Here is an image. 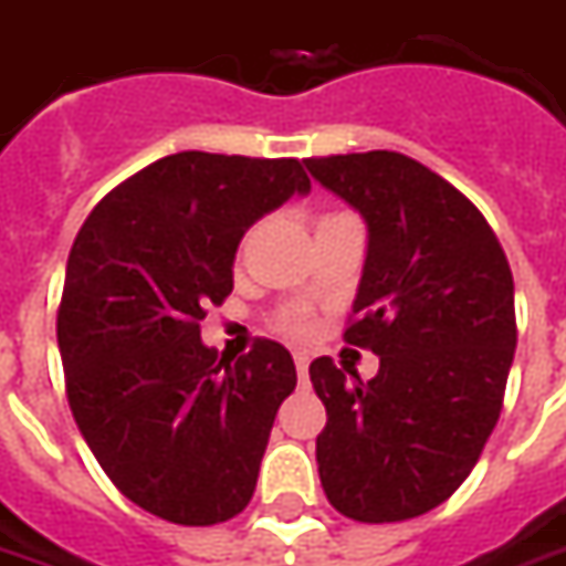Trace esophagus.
I'll list each match as a JSON object with an SVG mask.
<instances>
[{"label": "esophagus", "mask_w": 566, "mask_h": 566, "mask_svg": "<svg viewBox=\"0 0 566 566\" xmlns=\"http://www.w3.org/2000/svg\"><path fill=\"white\" fill-rule=\"evenodd\" d=\"M294 365H297L300 378H306V371H310V356H306V353H294Z\"/></svg>", "instance_id": "obj_1"}]
</instances>
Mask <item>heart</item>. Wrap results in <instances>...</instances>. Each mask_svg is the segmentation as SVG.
Instances as JSON below:
<instances>
[{
    "instance_id": "obj_1",
    "label": "heart",
    "mask_w": 566,
    "mask_h": 566,
    "mask_svg": "<svg viewBox=\"0 0 566 566\" xmlns=\"http://www.w3.org/2000/svg\"><path fill=\"white\" fill-rule=\"evenodd\" d=\"M284 328L294 334L306 332V315L297 313V310H291V313H284Z\"/></svg>"
}]
</instances>
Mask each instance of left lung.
Instances as JSON below:
<instances>
[{"instance_id":"1","label":"left lung","mask_w":566,"mask_h":566,"mask_svg":"<svg viewBox=\"0 0 566 566\" xmlns=\"http://www.w3.org/2000/svg\"><path fill=\"white\" fill-rule=\"evenodd\" d=\"M318 186L368 226L344 340L380 359L349 378L322 356L315 440L322 490L363 524L428 514L464 483L493 433L517 347L509 260L474 203L396 151L310 157Z\"/></svg>"}]
</instances>
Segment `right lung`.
<instances>
[{"label": "right lung", "mask_w": 566, "mask_h": 566, "mask_svg": "<svg viewBox=\"0 0 566 566\" xmlns=\"http://www.w3.org/2000/svg\"><path fill=\"white\" fill-rule=\"evenodd\" d=\"M306 191L294 157L179 151L102 198L73 241L57 306L73 421L111 483L170 524H222L256 490L297 368L275 340L219 359L201 318L232 294L244 232Z\"/></svg>", "instance_id": "add662e5"}]
</instances>
